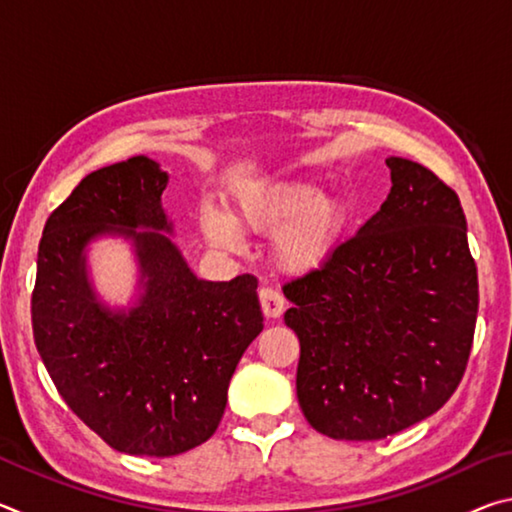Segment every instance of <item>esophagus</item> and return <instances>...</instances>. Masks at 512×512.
Here are the masks:
<instances>
[{
    "label": "esophagus",
    "instance_id": "34e87169",
    "mask_svg": "<svg viewBox=\"0 0 512 512\" xmlns=\"http://www.w3.org/2000/svg\"><path fill=\"white\" fill-rule=\"evenodd\" d=\"M259 302H262V309L268 318H280L287 302H284V296L280 291H275L273 287H262L259 289Z\"/></svg>",
    "mask_w": 512,
    "mask_h": 512
}]
</instances>
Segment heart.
Wrapping results in <instances>:
<instances>
[{
	"label": "heart",
	"mask_w": 512,
	"mask_h": 512,
	"mask_svg": "<svg viewBox=\"0 0 512 512\" xmlns=\"http://www.w3.org/2000/svg\"><path fill=\"white\" fill-rule=\"evenodd\" d=\"M348 207L341 198L323 196L316 185L268 183L241 192L228 219L214 207H205L201 228L212 246L239 248V233L264 235L275 241L277 264L287 271H309L325 262L343 237Z\"/></svg>",
	"instance_id": "obj_1"
}]
</instances>
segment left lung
I'll return each mask as SVG.
<instances>
[{"label": "left lung", "instance_id": "obj_1", "mask_svg": "<svg viewBox=\"0 0 512 512\" xmlns=\"http://www.w3.org/2000/svg\"><path fill=\"white\" fill-rule=\"evenodd\" d=\"M386 164L379 212L282 289L300 409L336 440H381L436 413L474 339L479 280L461 201L418 162Z\"/></svg>", "mask_w": 512, "mask_h": 512}]
</instances>
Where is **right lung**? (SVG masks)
I'll use <instances>...</instances> for the list:
<instances>
[{
    "mask_svg": "<svg viewBox=\"0 0 512 512\" xmlns=\"http://www.w3.org/2000/svg\"><path fill=\"white\" fill-rule=\"evenodd\" d=\"M167 180L144 155L85 176L45 223L31 296L36 348L69 409L117 452L158 458L212 436L264 329L255 275L198 280L164 235ZM101 234L136 246L141 296L128 310L103 306L87 280L84 248Z\"/></svg>",
    "mask_w": 512,
    "mask_h": 512,
    "instance_id": "add662e5",
    "label": "right lung"
}]
</instances>
